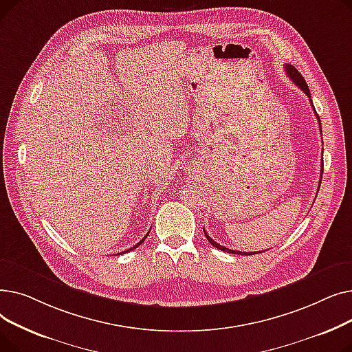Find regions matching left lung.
<instances>
[{"label":"left lung","mask_w":352,"mask_h":352,"mask_svg":"<svg viewBox=\"0 0 352 352\" xmlns=\"http://www.w3.org/2000/svg\"><path fill=\"white\" fill-rule=\"evenodd\" d=\"M285 71H287V74H288V77L292 80V82H294L295 85H297L298 88H301V89L305 92V94L311 98L309 88H308V85H307L304 77L300 74V71H298L297 68H294V67L289 65V64L285 65ZM309 101H311V100H309ZM311 104H312V101H311ZM312 108H314V105H312ZM314 113H316V108H314ZM316 116H317V113H316ZM317 118H318V122H320V131H321V121H320V117H318V116H317ZM321 133H322V131H321ZM321 165H322V164H321ZM322 166H324V165H322ZM321 173H322V168H321ZM321 179H322V174H321ZM204 234H206L207 239L210 241V244L214 245L217 250H221V251H224V252H230V254H238V255H254V254H255V252H243V251H234V250L226 248V247H223V245H219L218 243H215L214 239L207 234L206 230H204ZM260 252H264V251H258L256 254H260Z\"/></svg>","instance_id":"8db88e82"}]
</instances>
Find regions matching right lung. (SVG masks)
<instances>
[{
	"mask_svg": "<svg viewBox=\"0 0 352 352\" xmlns=\"http://www.w3.org/2000/svg\"><path fill=\"white\" fill-rule=\"evenodd\" d=\"M146 235H148V234H146ZM146 235H145V236H144V238H142V239H141V241H140V243H137V244H135V245H134V247H131V248H129V250H126V251H124V252H120V254H125V252H129V251H131V250H134V248H137V247H140V245H141V244H142V243H144V239H145V238H146Z\"/></svg>",
	"mask_w": 352,
	"mask_h": 352,
	"instance_id": "obj_1",
	"label": "right lung"
}]
</instances>
